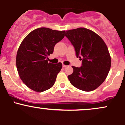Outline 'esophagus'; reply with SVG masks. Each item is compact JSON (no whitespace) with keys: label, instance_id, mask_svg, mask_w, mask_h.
Segmentation results:
<instances>
[{"label":"esophagus","instance_id":"1","mask_svg":"<svg viewBox=\"0 0 125 125\" xmlns=\"http://www.w3.org/2000/svg\"><path fill=\"white\" fill-rule=\"evenodd\" d=\"M67 67L66 65H65V64H63V67Z\"/></svg>","mask_w":125,"mask_h":125}]
</instances>
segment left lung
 <instances>
[{
	"label": "left lung",
	"instance_id": "obj_1",
	"mask_svg": "<svg viewBox=\"0 0 125 125\" xmlns=\"http://www.w3.org/2000/svg\"><path fill=\"white\" fill-rule=\"evenodd\" d=\"M65 36L75 49L77 58L82 60V66H72L68 76L71 83L85 92L97 88L106 78L111 58L106 44L97 34L89 29L79 28L66 31Z\"/></svg>",
	"mask_w": 125,
	"mask_h": 125
}]
</instances>
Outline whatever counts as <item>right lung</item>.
I'll return each mask as SVG.
<instances>
[{
	"label": "right lung",
	"instance_id": "add662e5",
	"mask_svg": "<svg viewBox=\"0 0 125 125\" xmlns=\"http://www.w3.org/2000/svg\"><path fill=\"white\" fill-rule=\"evenodd\" d=\"M64 31L40 28L21 42L17 53L16 67L21 80L29 88L42 92L53 86L62 64L48 63L46 58L53 53L55 44L63 39Z\"/></svg>",
	"mask_w": 125,
	"mask_h": 125
}]
</instances>
